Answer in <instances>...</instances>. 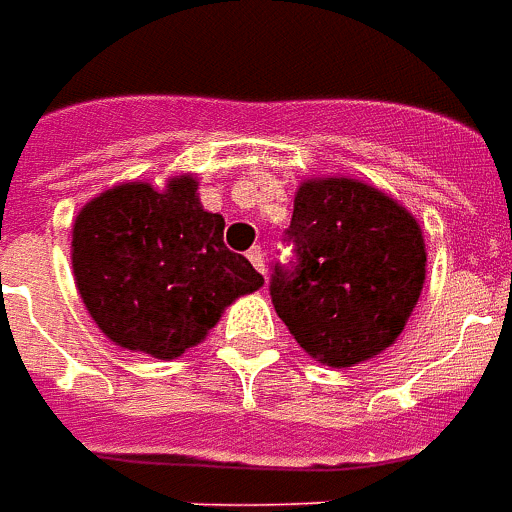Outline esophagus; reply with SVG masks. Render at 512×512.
Returning <instances> with one entry per match:
<instances>
[{"label": "esophagus", "mask_w": 512, "mask_h": 512, "mask_svg": "<svg viewBox=\"0 0 512 512\" xmlns=\"http://www.w3.org/2000/svg\"><path fill=\"white\" fill-rule=\"evenodd\" d=\"M248 259H250V264H253V267H256V270L264 275V250L262 248H250Z\"/></svg>", "instance_id": "esophagus-1"}]
</instances>
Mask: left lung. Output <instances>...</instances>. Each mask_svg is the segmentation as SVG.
Listing matches in <instances>:
<instances>
[{
    "instance_id": "obj_1",
    "label": "left lung",
    "mask_w": 512,
    "mask_h": 512,
    "mask_svg": "<svg viewBox=\"0 0 512 512\" xmlns=\"http://www.w3.org/2000/svg\"><path fill=\"white\" fill-rule=\"evenodd\" d=\"M275 264L278 317L320 364L355 366L397 342L424 284L422 228L386 192L358 179H308Z\"/></svg>"
}]
</instances>
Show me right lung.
Segmentation results:
<instances>
[{
    "label": "right lung",
    "instance_id": "1",
    "mask_svg": "<svg viewBox=\"0 0 512 512\" xmlns=\"http://www.w3.org/2000/svg\"><path fill=\"white\" fill-rule=\"evenodd\" d=\"M223 215L206 212L198 181L162 190L129 181L82 206L71 264L82 303L110 342L162 361L206 339L237 297L264 284L223 242Z\"/></svg>",
    "mask_w": 512,
    "mask_h": 512
}]
</instances>
